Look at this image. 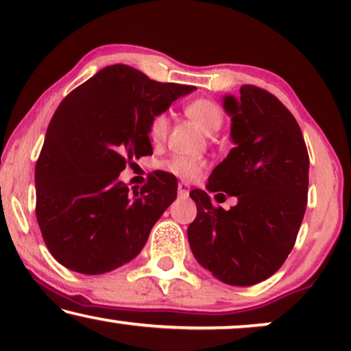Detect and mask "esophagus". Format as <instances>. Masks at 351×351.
<instances>
[{
	"label": "esophagus",
	"instance_id": "obj_1",
	"mask_svg": "<svg viewBox=\"0 0 351 351\" xmlns=\"http://www.w3.org/2000/svg\"><path fill=\"white\" fill-rule=\"evenodd\" d=\"M177 193H179L180 198H186V196H189V193H190V186L184 184V182H180V184L177 185Z\"/></svg>",
	"mask_w": 351,
	"mask_h": 351
}]
</instances>
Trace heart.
<instances>
[{"label": "heart", "instance_id": "b5f03b06", "mask_svg": "<svg viewBox=\"0 0 351 351\" xmlns=\"http://www.w3.org/2000/svg\"><path fill=\"white\" fill-rule=\"evenodd\" d=\"M185 113L191 121L196 123L201 131L214 134L222 128L225 114L222 107L217 102L209 99H196L185 107ZM169 131V118L166 113H158L150 123V138L153 142H162ZM204 160L195 156L174 155L165 162V169L180 179L190 180L203 171Z\"/></svg>", "mask_w": 351, "mask_h": 351}]
</instances>
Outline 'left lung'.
Here are the masks:
<instances>
[{
	"label": "left lung",
	"mask_w": 351,
	"mask_h": 351,
	"mask_svg": "<svg viewBox=\"0 0 351 351\" xmlns=\"http://www.w3.org/2000/svg\"><path fill=\"white\" fill-rule=\"evenodd\" d=\"M232 117L227 158L214 167L208 190L237 196L225 210L208 191L191 190L196 219L189 227L199 265L230 286L257 285L289 256L304 220L310 158L292 113L265 89L244 84L239 97H223ZM220 195V193H219Z\"/></svg>",
	"instance_id": "8db88e82"
}]
</instances>
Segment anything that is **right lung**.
<instances>
[{"label":"right lung","mask_w":351,"mask_h":351,"mask_svg":"<svg viewBox=\"0 0 351 351\" xmlns=\"http://www.w3.org/2000/svg\"><path fill=\"white\" fill-rule=\"evenodd\" d=\"M195 89L158 83L117 64L62 100L35 167L36 220L57 262L102 275L142 251L153 225L177 198V179L156 171L131 196L119 172L134 158L153 153V117Z\"/></svg>","instance_id":"add662e5"}]
</instances>
